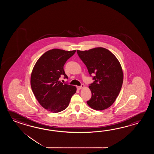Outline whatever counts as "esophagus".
<instances>
[{
    "instance_id": "34e87169",
    "label": "esophagus",
    "mask_w": 154,
    "mask_h": 154,
    "mask_svg": "<svg viewBox=\"0 0 154 154\" xmlns=\"http://www.w3.org/2000/svg\"><path fill=\"white\" fill-rule=\"evenodd\" d=\"M85 87V86L84 84H82L81 86H77V88H78V89H82V88H84Z\"/></svg>"
}]
</instances>
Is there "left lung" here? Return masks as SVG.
Returning a JSON list of instances; mask_svg holds the SVG:
<instances>
[{"mask_svg":"<svg viewBox=\"0 0 154 154\" xmlns=\"http://www.w3.org/2000/svg\"><path fill=\"white\" fill-rule=\"evenodd\" d=\"M80 58L85 64L90 76L95 74V81L89 85L91 98L87 101L91 108L97 111L111 106L121 90L123 73L116 56L108 49L102 47L88 51L77 50Z\"/></svg>","mask_w":154,"mask_h":154,"instance_id":"left-lung-1","label":"left lung"}]
</instances>
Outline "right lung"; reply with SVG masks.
Returning a JSON list of instances; mask_svg holds the SVG:
<instances>
[{"mask_svg": "<svg viewBox=\"0 0 154 154\" xmlns=\"http://www.w3.org/2000/svg\"><path fill=\"white\" fill-rule=\"evenodd\" d=\"M76 51L53 49L45 53L37 61L31 76V86L39 104L49 111L57 113L64 110L69 104L76 88L59 81L65 74L64 66Z\"/></svg>", "mask_w": 154, "mask_h": 154, "instance_id": "obj_1", "label": "right lung"}]
</instances>
